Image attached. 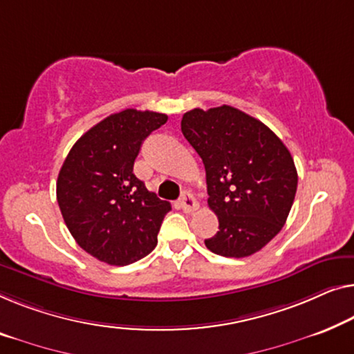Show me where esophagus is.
Returning <instances> with one entry per match:
<instances>
[{"instance_id": "esophagus-1", "label": "esophagus", "mask_w": 354, "mask_h": 354, "mask_svg": "<svg viewBox=\"0 0 354 354\" xmlns=\"http://www.w3.org/2000/svg\"><path fill=\"white\" fill-rule=\"evenodd\" d=\"M180 207L183 209V211L185 212H194L196 211V209L199 207V204H198V201L196 199H194V196L192 193H183L182 194V198H180Z\"/></svg>"}]
</instances>
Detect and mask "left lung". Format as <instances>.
<instances>
[{"label": "left lung", "instance_id": "obj_1", "mask_svg": "<svg viewBox=\"0 0 354 354\" xmlns=\"http://www.w3.org/2000/svg\"><path fill=\"white\" fill-rule=\"evenodd\" d=\"M182 132L206 169L218 232L204 241L222 257L259 252L284 227L297 192L290 151L262 121L222 105L187 111Z\"/></svg>", "mask_w": 354, "mask_h": 354}]
</instances>
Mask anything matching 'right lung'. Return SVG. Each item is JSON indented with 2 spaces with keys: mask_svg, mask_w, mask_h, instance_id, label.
Listing matches in <instances>:
<instances>
[{
  "mask_svg": "<svg viewBox=\"0 0 354 354\" xmlns=\"http://www.w3.org/2000/svg\"><path fill=\"white\" fill-rule=\"evenodd\" d=\"M167 115L134 109L106 116L71 147L57 177V203L81 249L124 266L156 248L171 204L136 177L142 142Z\"/></svg>",
  "mask_w": 354,
  "mask_h": 354,
  "instance_id": "1",
  "label": "right lung"
}]
</instances>
